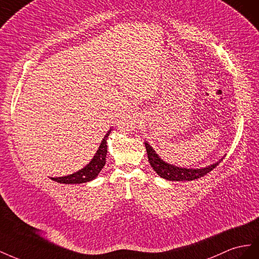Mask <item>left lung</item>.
<instances>
[{
  "mask_svg": "<svg viewBox=\"0 0 259 259\" xmlns=\"http://www.w3.org/2000/svg\"><path fill=\"white\" fill-rule=\"evenodd\" d=\"M145 149L147 153V157H149V161L151 166L156 174L169 181H192L198 178H202L205 175L210 172L213 168H216L219 162L223 160L221 158L219 161L215 162V164L209 165L205 168H182V167H177L170 164H167L166 161L162 160L156 152L154 151L153 147L145 142Z\"/></svg>",
  "mask_w": 259,
  "mask_h": 259,
  "instance_id": "left-lung-1",
  "label": "left lung"
}]
</instances>
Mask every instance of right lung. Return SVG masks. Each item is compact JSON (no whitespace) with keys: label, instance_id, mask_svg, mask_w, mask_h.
<instances>
[{"label":"right lung","instance_id":"obj_1","mask_svg":"<svg viewBox=\"0 0 259 259\" xmlns=\"http://www.w3.org/2000/svg\"><path fill=\"white\" fill-rule=\"evenodd\" d=\"M110 129L107 131V134L105 135L104 139L102 140L101 145L99 147V150L95 153L93 158L89 164L83 167L82 169H80L77 172L71 174L65 177H58V178H51L52 180H54L55 182L58 183H65V184H77V183H84L92 181L98 177L100 171L104 167L105 162H106V154H107V138L110 134Z\"/></svg>","mask_w":259,"mask_h":259}]
</instances>
